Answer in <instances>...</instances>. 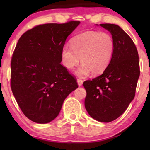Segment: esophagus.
<instances>
[{
    "instance_id": "34e87169",
    "label": "esophagus",
    "mask_w": 150,
    "mask_h": 150,
    "mask_svg": "<svg viewBox=\"0 0 150 150\" xmlns=\"http://www.w3.org/2000/svg\"><path fill=\"white\" fill-rule=\"evenodd\" d=\"M77 83H78V85H79V86H81L83 83V81L82 79H77Z\"/></svg>"
}]
</instances>
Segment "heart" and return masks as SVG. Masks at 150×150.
Here are the masks:
<instances>
[{
	"label": "heart",
	"mask_w": 150,
	"mask_h": 150,
	"mask_svg": "<svg viewBox=\"0 0 150 150\" xmlns=\"http://www.w3.org/2000/svg\"><path fill=\"white\" fill-rule=\"evenodd\" d=\"M71 46H63L62 62L67 69H73L81 61L82 65L76 74L85 76L92 72L100 74L107 68L113 56L115 41L108 33L86 31L71 40Z\"/></svg>",
	"instance_id": "obj_1"
}]
</instances>
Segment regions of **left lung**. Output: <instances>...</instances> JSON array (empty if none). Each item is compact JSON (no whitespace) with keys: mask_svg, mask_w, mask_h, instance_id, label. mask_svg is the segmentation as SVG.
I'll use <instances>...</instances> for the list:
<instances>
[{"mask_svg":"<svg viewBox=\"0 0 150 150\" xmlns=\"http://www.w3.org/2000/svg\"><path fill=\"white\" fill-rule=\"evenodd\" d=\"M115 41L111 61L102 74L85 81V106L89 115L101 122H110L124 113L134 99L139 75V54L130 37L120 26L100 24Z\"/></svg>","mask_w":150,"mask_h":150,"instance_id":"left-lung-1","label":"left lung"}]
</instances>
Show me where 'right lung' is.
I'll use <instances>...</instances> for the list:
<instances>
[{"instance_id":"1","label":"right lung","mask_w":150,"mask_h":150,"mask_svg":"<svg viewBox=\"0 0 150 150\" xmlns=\"http://www.w3.org/2000/svg\"><path fill=\"white\" fill-rule=\"evenodd\" d=\"M79 21L44 24L26 31L11 60V88L26 117L46 124L58 116L67 96L78 88L76 78L61 64L67 36Z\"/></svg>"}]
</instances>
